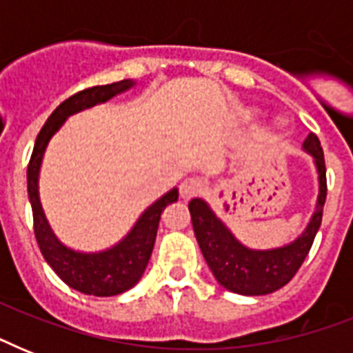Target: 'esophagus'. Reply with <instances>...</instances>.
I'll use <instances>...</instances> for the list:
<instances>
[{"instance_id": "esophagus-1", "label": "esophagus", "mask_w": 353, "mask_h": 353, "mask_svg": "<svg viewBox=\"0 0 353 353\" xmlns=\"http://www.w3.org/2000/svg\"><path fill=\"white\" fill-rule=\"evenodd\" d=\"M201 188H203V181H201L199 177H187V179L179 185V194H181L183 199H188L201 192Z\"/></svg>"}]
</instances>
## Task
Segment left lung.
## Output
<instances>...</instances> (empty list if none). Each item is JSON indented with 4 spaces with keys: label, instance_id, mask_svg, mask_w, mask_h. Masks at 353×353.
Masks as SVG:
<instances>
[{
    "label": "left lung",
    "instance_id": "obj_1",
    "mask_svg": "<svg viewBox=\"0 0 353 353\" xmlns=\"http://www.w3.org/2000/svg\"><path fill=\"white\" fill-rule=\"evenodd\" d=\"M302 150L312 155L317 168L319 196L306 229L285 245L273 249H251L243 245L205 199H190L188 210L192 216L194 234L199 249L214 279L225 290L247 296L273 293L284 288L295 276L304 258L307 256L323 221V207L326 201V166L321 141L315 133H310L304 139Z\"/></svg>",
    "mask_w": 353,
    "mask_h": 353
}]
</instances>
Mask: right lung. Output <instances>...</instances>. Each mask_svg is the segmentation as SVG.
<instances>
[{
    "mask_svg": "<svg viewBox=\"0 0 353 353\" xmlns=\"http://www.w3.org/2000/svg\"><path fill=\"white\" fill-rule=\"evenodd\" d=\"M135 82L133 80H121L106 85H95L90 90L79 91L77 95L69 97L60 106L51 113L43 128L38 133L34 143V150L30 155L29 168H27V192L32 207V220H34L36 241L40 245V251L46 258V262L52 268V271L73 290L93 296H113L124 291L132 290L143 276L144 269L148 265L152 256L157 227H159L161 212L166 205L174 203L179 198V190L176 187L168 190L165 196L155 199L148 209L137 218L124 238L115 245L108 247L104 251L82 252L71 247L63 245L52 232L51 225L46 218V212L41 209L40 190H38V179H40V168L47 144L52 135L63 126L71 115L97 104L112 101L113 97L121 95L124 91L132 90Z\"/></svg>",
    "mask_w": 353,
    "mask_h": 353,
    "instance_id": "add662e5",
    "label": "right lung"
}]
</instances>
